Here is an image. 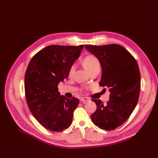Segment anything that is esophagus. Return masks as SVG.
<instances>
[{"label":"esophagus","mask_w":158,"mask_h":158,"mask_svg":"<svg viewBox=\"0 0 158 158\" xmlns=\"http://www.w3.org/2000/svg\"><path fill=\"white\" fill-rule=\"evenodd\" d=\"M89 100V98H80V102H88Z\"/></svg>","instance_id":"esophagus-1"}]
</instances>
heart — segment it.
I'll use <instances>...</instances> for the list:
<instances>
[{"mask_svg":"<svg viewBox=\"0 0 158 158\" xmlns=\"http://www.w3.org/2000/svg\"><path fill=\"white\" fill-rule=\"evenodd\" d=\"M83 64L84 66H85V68L86 69L89 73H92V71L96 69H100V63L98 59L96 56L92 55H89L85 56L83 60ZM75 68V64H73L70 66L69 70L70 75H72L74 73Z\"/></svg>","mask_w":158,"mask_h":158,"instance_id":"1","label":"heart"}]
</instances>
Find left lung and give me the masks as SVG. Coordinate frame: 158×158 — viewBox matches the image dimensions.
I'll return each mask as SVG.
<instances>
[{
  "instance_id": "obj_1",
  "label": "left lung",
  "mask_w": 158,
  "mask_h": 158,
  "mask_svg": "<svg viewBox=\"0 0 158 158\" xmlns=\"http://www.w3.org/2000/svg\"><path fill=\"white\" fill-rule=\"evenodd\" d=\"M102 66L99 85L109 88V101L104 105L92 99L97 109L92 115L95 125L106 131L121 126L131 116L138 101L140 73L136 59L121 45H85Z\"/></svg>"
}]
</instances>
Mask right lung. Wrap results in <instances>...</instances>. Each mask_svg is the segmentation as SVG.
<instances>
[{"instance_id": "obj_1", "label": "right lung", "mask_w": 158, "mask_h": 158, "mask_svg": "<svg viewBox=\"0 0 158 158\" xmlns=\"http://www.w3.org/2000/svg\"><path fill=\"white\" fill-rule=\"evenodd\" d=\"M84 45H49L32 57L25 74L26 102L41 126L53 132L69 128L79 99L66 98L58 92V84L67 78L70 66Z\"/></svg>"}]
</instances>
